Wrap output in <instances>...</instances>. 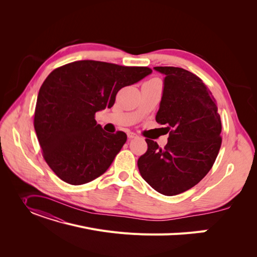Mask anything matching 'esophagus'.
<instances>
[{
    "mask_svg": "<svg viewBox=\"0 0 257 257\" xmlns=\"http://www.w3.org/2000/svg\"><path fill=\"white\" fill-rule=\"evenodd\" d=\"M127 136H128V139L129 140H132V139H134V138H137L138 136H137V133H134V132H128L127 133Z\"/></svg>",
    "mask_w": 257,
    "mask_h": 257,
    "instance_id": "esophagus-1",
    "label": "esophagus"
}]
</instances>
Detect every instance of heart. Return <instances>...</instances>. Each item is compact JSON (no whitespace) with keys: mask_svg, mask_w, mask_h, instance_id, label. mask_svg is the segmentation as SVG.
<instances>
[{"mask_svg":"<svg viewBox=\"0 0 257 257\" xmlns=\"http://www.w3.org/2000/svg\"><path fill=\"white\" fill-rule=\"evenodd\" d=\"M153 80H155V81H158V80H156V79H153Z\"/></svg>","mask_w":257,"mask_h":257,"instance_id":"heart-1","label":"heart"}]
</instances>
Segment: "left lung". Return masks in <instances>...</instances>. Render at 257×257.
Masks as SVG:
<instances>
[{"instance_id": "left-lung-1", "label": "left lung", "mask_w": 257, "mask_h": 257, "mask_svg": "<svg viewBox=\"0 0 257 257\" xmlns=\"http://www.w3.org/2000/svg\"><path fill=\"white\" fill-rule=\"evenodd\" d=\"M166 75L156 121L169 132L164 149L146 140L147 152L138 160L142 177L154 190L175 196L190 190L212 168L221 144V116L207 86L181 67L155 66Z\"/></svg>"}]
</instances>
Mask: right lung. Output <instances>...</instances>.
Segmentation results:
<instances>
[{
  "instance_id": "right-lung-1",
  "label": "right lung",
  "mask_w": 257,
  "mask_h": 257,
  "mask_svg": "<svg viewBox=\"0 0 257 257\" xmlns=\"http://www.w3.org/2000/svg\"><path fill=\"white\" fill-rule=\"evenodd\" d=\"M151 73L147 66L80 60L47 77L37 96L34 128L46 163L61 180L84 184L110 167L127 136L105 132L94 114L111 108L120 88Z\"/></svg>"
}]
</instances>
